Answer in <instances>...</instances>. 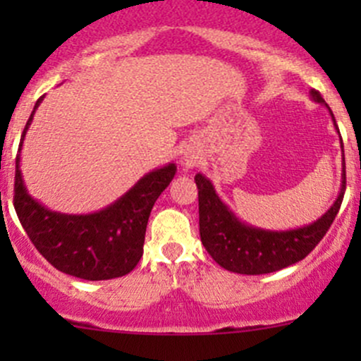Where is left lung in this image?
Returning <instances> with one entry per match:
<instances>
[{
    "label": "left lung",
    "mask_w": 361,
    "mask_h": 361,
    "mask_svg": "<svg viewBox=\"0 0 361 361\" xmlns=\"http://www.w3.org/2000/svg\"><path fill=\"white\" fill-rule=\"evenodd\" d=\"M311 97L319 104H325L332 115L337 133L338 127L334 113L318 90H311ZM342 145V140H341ZM344 152V148H342ZM199 190V232L207 253L220 267L238 274H269L288 265L297 264L316 248L341 209L345 190V162L342 160V181L336 202L323 216L304 227L292 231H267L253 227L239 220L228 206L218 197L213 183L195 174Z\"/></svg>",
    "instance_id": "left-lung-1"
}]
</instances>
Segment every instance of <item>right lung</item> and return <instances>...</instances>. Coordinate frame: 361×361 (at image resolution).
Returning <instances> with one entry per match:
<instances>
[{"mask_svg":"<svg viewBox=\"0 0 361 361\" xmlns=\"http://www.w3.org/2000/svg\"><path fill=\"white\" fill-rule=\"evenodd\" d=\"M42 99L36 101L25 123L20 148ZM20 148L16 159L13 206L36 250L57 271L87 281L129 274L143 257L152 207L176 174V164L150 171L122 197L96 213L66 214L49 209L29 195L20 173Z\"/></svg>","mask_w":361,"mask_h":361,"instance_id":"add662e5","label":"right lung"}]
</instances>
